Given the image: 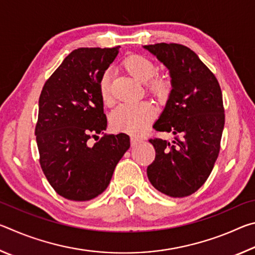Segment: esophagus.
<instances>
[{
  "mask_svg": "<svg viewBox=\"0 0 255 255\" xmlns=\"http://www.w3.org/2000/svg\"><path fill=\"white\" fill-rule=\"evenodd\" d=\"M130 143H131V146H132V147H135V146L139 145V144L141 143V140L137 139V138H131V139H130Z\"/></svg>",
  "mask_w": 255,
  "mask_h": 255,
  "instance_id": "esophagus-1",
  "label": "esophagus"
}]
</instances>
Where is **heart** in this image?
<instances>
[{"mask_svg": "<svg viewBox=\"0 0 255 255\" xmlns=\"http://www.w3.org/2000/svg\"><path fill=\"white\" fill-rule=\"evenodd\" d=\"M124 66L129 74L146 84L155 96H163L169 90L170 83L165 77H153L156 66L152 60L140 55H131L124 60ZM102 100L111 101V73H103L99 83ZM155 117L154 107L149 102L124 103L111 112L110 124L116 131L131 136H140Z\"/></svg>", "mask_w": 255, "mask_h": 255, "instance_id": "heart-1", "label": "heart"}]
</instances>
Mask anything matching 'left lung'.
<instances>
[{
  "instance_id": "obj_1",
  "label": "left lung",
  "mask_w": 255,
  "mask_h": 255,
  "mask_svg": "<svg viewBox=\"0 0 255 255\" xmlns=\"http://www.w3.org/2000/svg\"><path fill=\"white\" fill-rule=\"evenodd\" d=\"M161 62L172 90L154 128L174 139H149L155 161L147 167L153 187L164 195H192L208 179L217 159L225 124L221 86L198 55L179 44L143 46Z\"/></svg>"
}]
</instances>
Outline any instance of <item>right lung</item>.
Instances as JSON below:
<instances>
[{
    "label": "right lung",
    "instance_id": "right-lung-1",
    "mask_svg": "<svg viewBox=\"0 0 255 255\" xmlns=\"http://www.w3.org/2000/svg\"><path fill=\"white\" fill-rule=\"evenodd\" d=\"M120 47L79 48L65 57L42 88L34 130L40 165L59 196L88 201L105 191L130 147L126 133L88 139L107 129L99 83Z\"/></svg>",
    "mask_w": 255,
    "mask_h": 255
}]
</instances>
